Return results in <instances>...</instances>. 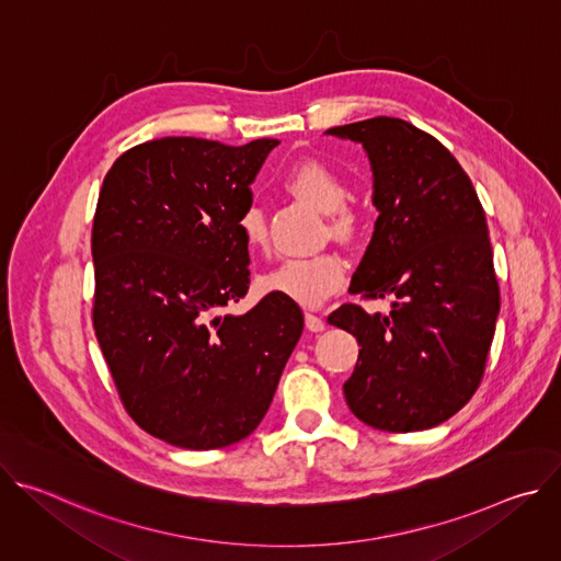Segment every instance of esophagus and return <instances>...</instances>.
Listing matches in <instances>:
<instances>
[{
  "label": "esophagus",
  "instance_id": "34e87169",
  "mask_svg": "<svg viewBox=\"0 0 561 561\" xmlns=\"http://www.w3.org/2000/svg\"><path fill=\"white\" fill-rule=\"evenodd\" d=\"M306 329L312 331V333H322L327 329L324 317H319L314 312H306Z\"/></svg>",
  "mask_w": 561,
  "mask_h": 561
}]
</instances>
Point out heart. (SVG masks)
<instances>
[{
  "instance_id": "heart-1",
  "label": "heart",
  "mask_w": 561,
  "mask_h": 561,
  "mask_svg": "<svg viewBox=\"0 0 561 561\" xmlns=\"http://www.w3.org/2000/svg\"><path fill=\"white\" fill-rule=\"evenodd\" d=\"M284 186L299 199L329 215L331 234L353 239L362 230L359 210L346 206L348 186L344 178L324 162L308 159L288 171ZM244 244L262 253L268 249L266 217L257 206H249L237 221ZM346 277V264L337 253H319L312 257H293L282 262L264 277V286L301 306H319L337 293Z\"/></svg>"
}]
</instances>
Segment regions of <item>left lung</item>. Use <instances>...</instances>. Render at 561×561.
<instances>
[{"label":"left lung","instance_id":"obj_1","mask_svg":"<svg viewBox=\"0 0 561 561\" xmlns=\"http://www.w3.org/2000/svg\"><path fill=\"white\" fill-rule=\"evenodd\" d=\"M327 135L362 144L379 213L348 290L392 297L386 314L344 304L329 317L362 346L346 404L379 431L433 428L472 397L495 335L500 286L484 208L457 159L404 119Z\"/></svg>","mask_w":561,"mask_h":561}]
</instances>
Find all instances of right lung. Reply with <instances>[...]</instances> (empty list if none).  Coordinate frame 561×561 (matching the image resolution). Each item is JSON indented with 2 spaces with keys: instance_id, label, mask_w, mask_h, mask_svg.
<instances>
[{
  "instance_id": "right-lung-1",
  "label": "right lung",
  "mask_w": 561,
  "mask_h": 561,
  "mask_svg": "<svg viewBox=\"0 0 561 561\" xmlns=\"http://www.w3.org/2000/svg\"><path fill=\"white\" fill-rule=\"evenodd\" d=\"M277 144L162 137L126 150L104 178L95 335L128 415L167 444L210 450L249 437L301 337L304 314L279 293L221 312L251 284L237 221Z\"/></svg>"
}]
</instances>
